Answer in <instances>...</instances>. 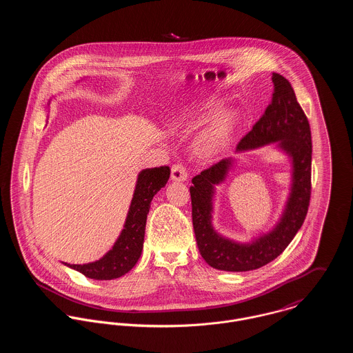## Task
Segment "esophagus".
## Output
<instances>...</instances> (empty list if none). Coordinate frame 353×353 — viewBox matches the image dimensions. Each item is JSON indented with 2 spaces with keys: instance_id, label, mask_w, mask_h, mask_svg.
Wrapping results in <instances>:
<instances>
[{
  "instance_id": "obj_1",
  "label": "esophagus",
  "mask_w": 353,
  "mask_h": 353,
  "mask_svg": "<svg viewBox=\"0 0 353 353\" xmlns=\"http://www.w3.org/2000/svg\"><path fill=\"white\" fill-rule=\"evenodd\" d=\"M171 179L175 182H183L188 179V171L182 164H174L171 168Z\"/></svg>"
}]
</instances>
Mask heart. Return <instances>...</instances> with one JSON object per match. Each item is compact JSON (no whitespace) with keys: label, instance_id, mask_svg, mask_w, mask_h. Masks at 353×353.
<instances>
[{"label":"heart","instance_id":"b5f03b06","mask_svg":"<svg viewBox=\"0 0 353 353\" xmlns=\"http://www.w3.org/2000/svg\"><path fill=\"white\" fill-rule=\"evenodd\" d=\"M225 99L217 95L206 97L185 108L172 119L175 129H193L208 122L193 141V151L202 160H212L227 151L232 143L236 115L223 111Z\"/></svg>","mask_w":353,"mask_h":353}]
</instances>
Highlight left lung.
Here are the masks:
<instances>
[{"label": "left lung", "instance_id": "1", "mask_svg": "<svg viewBox=\"0 0 353 353\" xmlns=\"http://www.w3.org/2000/svg\"><path fill=\"white\" fill-rule=\"evenodd\" d=\"M274 85L270 104L241 140L236 151L255 150L272 143L292 160V186L290 199L277 225L250 243H238L219 235L212 225L214 186L221 183L232 159H223L192 179V216L196 241L202 258L214 269L248 272L277 258L291 243L305 219L311 196V130L308 119L296 101L290 81L273 73Z\"/></svg>", "mask_w": 353, "mask_h": 353}]
</instances>
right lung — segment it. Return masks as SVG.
Returning <instances> with one entry per match:
<instances>
[{
    "mask_svg": "<svg viewBox=\"0 0 353 353\" xmlns=\"http://www.w3.org/2000/svg\"><path fill=\"white\" fill-rule=\"evenodd\" d=\"M170 178V167L161 165L143 170L139 174L134 194L118 241L112 249L99 261L66 266L95 280H112L128 273L139 261L143 252L147 214L151 208L153 196L165 186Z\"/></svg>",
    "mask_w": 353,
    "mask_h": 353,
    "instance_id": "1",
    "label": "right lung"
}]
</instances>
